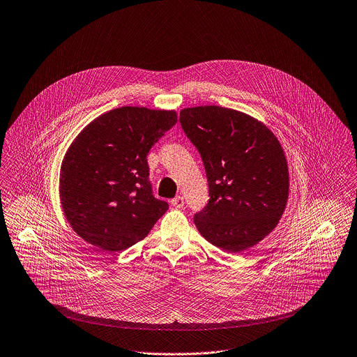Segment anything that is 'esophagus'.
I'll return each instance as SVG.
<instances>
[{
  "mask_svg": "<svg viewBox=\"0 0 357 357\" xmlns=\"http://www.w3.org/2000/svg\"><path fill=\"white\" fill-rule=\"evenodd\" d=\"M183 204H185V200H183V197H181V196H178V197H175V199L171 200V206L175 207V208H182Z\"/></svg>",
  "mask_w": 357,
  "mask_h": 357,
  "instance_id": "1",
  "label": "esophagus"
}]
</instances>
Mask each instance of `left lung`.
Instances as JSON below:
<instances>
[{
	"label": "left lung",
	"instance_id": "8db88e82",
	"mask_svg": "<svg viewBox=\"0 0 357 357\" xmlns=\"http://www.w3.org/2000/svg\"><path fill=\"white\" fill-rule=\"evenodd\" d=\"M181 126L203 158L210 202L195 215L200 234L227 252L264 240L284 213L289 175L284 150L259 120L227 107L181 112Z\"/></svg>",
	"mask_w": 357,
	"mask_h": 357
}]
</instances>
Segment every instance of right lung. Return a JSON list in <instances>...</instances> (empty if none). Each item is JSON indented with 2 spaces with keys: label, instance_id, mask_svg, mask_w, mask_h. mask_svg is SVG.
<instances>
[{
  "label": "right lung",
  "instance_id": "1",
  "mask_svg": "<svg viewBox=\"0 0 357 357\" xmlns=\"http://www.w3.org/2000/svg\"><path fill=\"white\" fill-rule=\"evenodd\" d=\"M178 121L175 110L123 106L92 120L69 146L59 196L73 230L120 252L143 240L168 204L154 199L147 153Z\"/></svg>",
  "mask_w": 357,
  "mask_h": 357
}]
</instances>
